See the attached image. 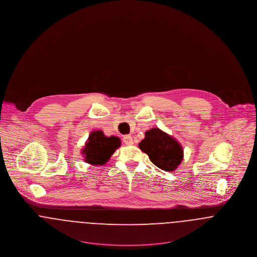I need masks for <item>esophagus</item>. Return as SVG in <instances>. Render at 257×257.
<instances>
[{
	"label": "esophagus",
	"instance_id": "34e87169",
	"mask_svg": "<svg viewBox=\"0 0 257 257\" xmlns=\"http://www.w3.org/2000/svg\"><path fill=\"white\" fill-rule=\"evenodd\" d=\"M123 142L127 146L133 145V138H132V136H130V135H126V136L123 137Z\"/></svg>",
	"mask_w": 257,
	"mask_h": 257
}]
</instances>
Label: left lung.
I'll return each mask as SVG.
<instances>
[{"instance_id":"8db88e82","label":"left lung","mask_w":257,"mask_h":257,"mask_svg":"<svg viewBox=\"0 0 257 257\" xmlns=\"http://www.w3.org/2000/svg\"><path fill=\"white\" fill-rule=\"evenodd\" d=\"M139 148L149 155L155 166L166 172L175 171L183 158L181 144L159 128L147 131Z\"/></svg>"}]
</instances>
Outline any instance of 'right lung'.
<instances>
[{
    "label": "right lung",
    "mask_w": 257,
    "mask_h": 257,
    "mask_svg": "<svg viewBox=\"0 0 257 257\" xmlns=\"http://www.w3.org/2000/svg\"><path fill=\"white\" fill-rule=\"evenodd\" d=\"M120 145V139L118 137L105 136L101 130L92 131L81 153L84 155L86 163L91 165H104Z\"/></svg>",
    "instance_id": "right-lung-1"
}]
</instances>
